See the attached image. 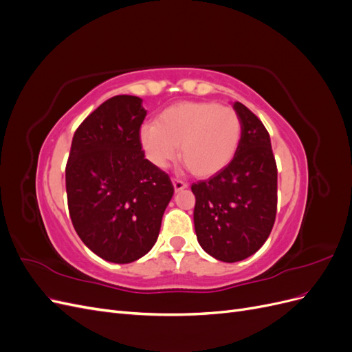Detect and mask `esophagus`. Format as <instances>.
I'll list each match as a JSON object with an SVG mask.
<instances>
[{
  "label": "esophagus",
  "mask_w": 352,
  "mask_h": 352,
  "mask_svg": "<svg viewBox=\"0 0 352 352\" xmlns=\"http://www.w3.org/2000/svg\"><path fill=\"white\" fill-rule=\"evenodd\" d=\"M173 182V188H175V190L176 192H179V190H182V189H186L188 188V185L184 182V180H179V179H173L172 180Z\"/></svg>",
  "instance_id": "34e87169"
}]
</instances>
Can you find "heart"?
Returning <instances> with one entry per match:
<instances>
[{
  "label": "heart",
  "instance_id": "heart-1",
  "mask_svg": "<svg viewBox=\"0 0 352 352\" xmlns=\"http://www.w3.org/2000/svg\"><path fill=\"white\" fill-rule=\"evenodd\" d=\"M241 135V117L232 107L214 101H182L160 113L155 123L144 124L140 141L155 167L166 168L180 154L195 176L208 177L232 162Z\"/></svg>",
  "mask_w": 352,
  "mask_h": 352
}]
</instances>
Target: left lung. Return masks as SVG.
<instances>
[{
	"label": "left lung",
	"instance_id": "obj_1",
	"mask_svg": "<svg viewBox=\"0 0 352 352\" xmlns=\"http://www.w3.org/2000/svg\"><path fill=\"white\" fill-rule=\"evenodd\" d=\"M233 110L242 123L235 157L221 172L190 186L197 239L211 257L225 263L248 258L263 247L278 207V168L270 135L243 104L233 102Z\"/></svg>",
	"mask_w": 352,
	"mask_h": 352
}]
</instances>
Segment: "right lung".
Here are the masks:
<instances>
[{"label": "right lung", "mask_w": 352, "mask_h": 352, "mask_svg": "<svg viewBox=\"0 0 352 352\" xmlns=\"http://www.w3.org/2000/svg\"><path fill=\"white\" fill-rule=\"evenodd\" d=\"M145 116L140 97L117 95L73 135L66 166L70 219L82 242L110 263L136 261L154 247L175 192L142 151Z\"/></svg>", "instance_id": "obj_1"}]
</instances>
